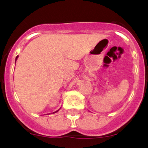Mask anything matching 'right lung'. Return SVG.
Wrapping results in <instances>:
<instances>
[{
	"label": "right lung",
	"instance_id": "add662e5",
	"mask_svg": "<svg viewBox=\"0 0 148 148\" xmlns=\"http://www.w3.org/2000/svg\"><path fill=\"white\" fill-rule=\"evenodd\" d=\"M17 58H18V56H16V59H17ZM57 111H55V112H53V113H56Z\"/></svg>",
	"mask_w": 148,
	"mask_h": 148
}]
</instances>
